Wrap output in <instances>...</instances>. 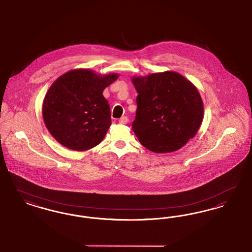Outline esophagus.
I'll return each instance as SVG.
<instances>
[{"instance_id":"1","label":"esophagus","mask_w":252,"mask_h":252,"mask_svg":"<svg viewBox=\"0 0 252 252\" xmlns=\"http://www.w3.org/2000/svg\"><path fill=\"white\" fill-rule=\"evenodd\" d=\"M119 123L122 124V125H126V124H127V123H128V118H127L126 116H123L122 118H120Z\"/></svg>"}]
</instances>
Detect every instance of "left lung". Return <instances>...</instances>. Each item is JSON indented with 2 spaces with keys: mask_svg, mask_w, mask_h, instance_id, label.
Here are the masks:
<instances>
[{
  "mask_svg": "<svg viewBox=\"0 0 252 252\" xmlns=\"http://www.w3.org/2000/svg\"><path fill=\"white\" fill-rule=\"evenodd\" d=\"M138 96L132 129L140 143L155 153L179 150L197 133L203 102L197 89L176 72L132 78Z\"/></svg>",
  "mask_w": 252,
  "mask_h": 252,
  "instance_id": "obj_1",
  "label": "left lung"
}]
</instances>
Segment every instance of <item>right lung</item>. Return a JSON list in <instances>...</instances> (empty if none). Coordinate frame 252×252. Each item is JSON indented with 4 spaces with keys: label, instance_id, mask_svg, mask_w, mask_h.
<instances>
[{
    "label": "right lung",
    "instance_id": "1",
    "mask_svg": "<svg viewBox=\"0 0 252 252\" xmlns=\"http://www.w3.org/2000/svg\"><path fill=\"white\" fill-rule=\"evenodd\" d=\"M118 76L78 69L64 73L50 87L42 116L49 132L60 144L85 151L102 142L111 125L110 108L103 91Z\"/></svg>",
    "mask_w": 252,
    "mask_h": 252
}]
</instances>
